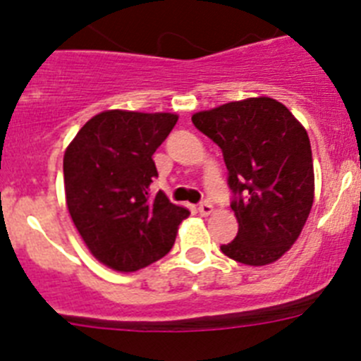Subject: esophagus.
<instances>
[{"label":"esophagus","instance_id":"1","mask_svg":"<svg viewBox=\"0 0 361 361\" xmlns=\"http://www.w3.org/2000/svg\"><path fill=\"white\" fill-rule=\"evenodd\" d=\"M197 209H199V213L202 216H208L209 213L213 212V206H212V202H208V200H204V202L199 204V208H197Z\"/></svg>","mask_w":361,"mask_h":361}]
</instances>
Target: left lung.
Segmentation results:
<instances>
[{
  "label": "left lung",
  "mask_w": 361,
  "mask_h": 361,
  "mask_svg": "<svg viewBox=\"0 0 361 361\" xmlns=\"http://www.w3.org/2000/svg\"><path fill=\"white\" fill-rule=\"evenodd\" d=\"M191 121L222 149L228 168L238 233L220 251L245 266L279 260L302 233L314 199L304 126L271 97L222 104Z\"/></svg>",
  "instance_id": "8db88e82"
}]
</instances>
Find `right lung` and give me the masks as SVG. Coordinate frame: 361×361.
I'll use <instances>...</instances> for the list:
<instances>
[{
  "mask_svg": "<svg viewBox=\"0 0 361 361\" xmlns=\"http://www.w3.org/2000/svg\"><path fill=\"white\" fill-rule=\"evenodd\" d=\"M173 114L108 110L92 117L63 159L66 206L88 250L116 271L142 269L173 247L190 215L157 191L152 155L177 124Z\"/></svg>",
  "mask_w": 361,
  "mask_h": 361,
  "instance_id": "obj_1",
  "label": "right lung"
}]
</instances>
